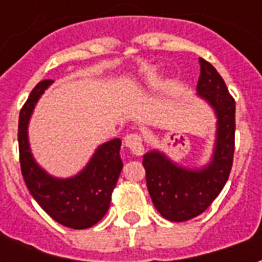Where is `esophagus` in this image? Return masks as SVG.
<instances>
[{
    "label": "esophagus",
    "instance_id": "esophagus-1",
    "mask_svg": "<svg viewBox=\"0 0 262 262\" xmlns=\"http://www.w3.org/2000/svg\"><path fill=\"white\" fill-rule=\"evenodd\" d=\"M125 146L130 148V151L136 156L143 154V137L139 133H129L125 137Z\"/></svg>",
    "mask_w": 262,
    "mask_h": 262
}]
</instances>
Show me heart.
<instances>
[{
  "instance_id": "heart-1",
  "label": "heart",
  "mask_w": 262,
  "mask_h": 262,
  "mask_svg": "<svg viewBox=\"0 0 262 262\" xmlns=\"http://www.w3.org/2000/svg\"><path fill=\"white\" fill-rule=\"evenodd\" d=\"M143 78L146 81H151L156 78V71L154 70H148V71H146L144 74H143Z\"/></svg>"
}]
</instances>
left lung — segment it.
Returning a JSON list of instances; mask_svg holds the SVG:
<instances>
[{
	"label": "left lung",
	"mask_w": 262,
	"mask_h": 262,
	"mask_svg": "<svg viewBox=\"0 0 262 262\" xmlns=\"http://www.w3.org/2000/svg\"><path fill=\"white\" fill-rule=\"evenodd\" d=\"M198 95L213 108L217 118L212 159L202 168H185L164 153L151 150L143 156L147 189L160 214L171 222H185L210 206L230 176L234 154L236 102L213 66L199 59Z\"/></svg>",
	"instance_id": "obj_1"
}]
</instances>
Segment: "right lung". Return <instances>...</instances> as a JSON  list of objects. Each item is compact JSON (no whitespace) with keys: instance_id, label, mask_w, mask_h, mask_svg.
Returning <instances> with one entry per match:
<instances>
[{"instance_id":"obj_1","label":"right lung","mask_w":262,"mask_h":262,"mask_svg":"<svg viewBox=\"0 0 262 262\" xmlns=\"http://www.w3.org/2000/svg\"><path fill=\"white\" fill-rule=\"evenodd\" d=\"M53 80H43L32 90L19 114L18 143L20 171L35 201L57 223L71 229H88L108 212L111 196L123 163L120 139L103 143L77 176L56 178L37 164L29 147L28 125L35 105Z\"/></svg>"}]
</instances>
